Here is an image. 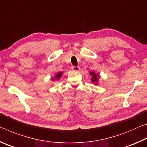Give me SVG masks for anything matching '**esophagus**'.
Instances as JSON below:
<instances>
[{
  "label": "esophagus",
  "mask_w": 147,
  "mask_h": 147,
  "mask_svg": "<svg viewBox=\"0 0 147 147\" xmlns=\"http://www.w3.org/2000/svg\"><path fill=\"white\" fill-rule=\"evenodd\" d=\"M72 70L73 71H76V72H78V71H80V68L79 67H76V66H73V67H72Z\"/></svg>",
  "instance_id": "34e87169"
}]
</instances>
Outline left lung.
I'll return each instance as SVG.
<instances>
[{
    "mask_svg": "<svg viewBox=\"0 0 147 147\" xmlns=\"http://www.w3.org/2000/svg\"><path fill=\"white\" fill-rule=\"evenodd\" d=\"M89 74H90L91 76H92V78L91 79L92 83L94 84V85H97L98 79H99V78H100V76H99V74L95 73L93 71L90 72Z\"/></svg>",
    "mask_w": 147,
    "mask_h": 147,
    "instance_id": "8db88e82",
    "label": "left lung"
}]
</instances>
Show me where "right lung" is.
<instances>
[{"mask_svg": "<svg viewBox=\"0 0 147 147\" xmlns=\"http://www.w3.org/2000/svg\"><path fill=\"white\" fill-rule=\"evenodd\" d=\"M62 74H63V73H62V72H59V73H58V74H56V75L54 76V78H52L51 80L53 81L56 80H59V78H61V76H62Z\"/></svg>", "mask_w": 147, "mask_h": 147, "instance_id": "add662e5", "label": "right lung"}]
</instances>
